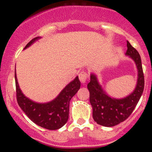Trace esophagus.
<instances>
[{"mask_svg":"<svg viewBox=\"0 0 152 152\" xmlns=\"http://www.w3.org/2000/svg\"><path fill=\"white\" fill-rule=\"evenodd\" d=\"M87 77H88V74H87V73L86 71L82 70V71H81L80 73H79V80L81 81V82H82V84L85 83L86 81H87Z\"/></svg>","mask_w":152,"mask_h":152,"instance_id":"obj_1","label":"esophagus"}]
</instances>
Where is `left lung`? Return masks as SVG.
I'll return each mask as SVG.
<instances>
[{
  "mask_svg": "<svg viewBox=\"0 0 152 152\" xmlns=\"http://www.w3.org/2000/svg\"><path fill=\"white\" fill-rule=\"evenodd\" d=\"M126 54L135 62L138 70L137 85L132 93L121 99H113L102 90L96 75H90L87 85L90 102L93 107V118L99 125L111 127L118 125L129 117L141 97L144 89V76L140 56L137 50L127 41Z\"/></svg>",
  "mask_w": 152,
  "mask_h": 152,
  "instance_id": "1",
  "label": "left lung"
}]
</instances>
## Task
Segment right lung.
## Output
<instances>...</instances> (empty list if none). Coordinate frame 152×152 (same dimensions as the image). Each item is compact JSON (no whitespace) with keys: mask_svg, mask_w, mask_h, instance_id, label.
I'll return each mask as SVG.
<instances>
[{"mask_svg":"<svg viewBox=\"0 0 152 152\" xmlns=\"http://www.w3.org/2000/svg\"><path fill=\"white\" fill-rule=\"evenodd\" d=\"M39 37H35L26 45L24 49L30 46ZM17 102L23 111L37 125L49 130H56L63 126L69 117V104L71 98L80 88L79 77L69 83L59 96L52 102L46 104H38L26 97L20 89L15 73Z\"/></svg>","mask_w":152,"mask_h":152,"instance_id":"right-lung-1","label":"right lung"}]
</instances>
